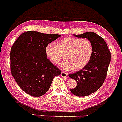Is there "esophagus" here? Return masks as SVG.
<instances>
[{
    "mask_svg": "<svg viewBox=\"0 0 122 122\" xmlns=\"http://www.w3.org/2000/svg\"><path fill=\"white\" fill-rule=\"evenodd\" d=\"M61 76L63 77H65V78H68V73H66V72H62L61 73Z\"/></svg>",
    "mask_w": 122,
    "mask_h": 122,
    "instance_id": "1",
    "label": "esophagus"
}]
</instances>
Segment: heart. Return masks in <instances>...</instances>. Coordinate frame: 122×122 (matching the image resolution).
Listing matches in <instances>:
<instances>
[{"instance_id":"obj_1","label":"heart","mask_w":122,"mask_h":122,"mask_svg":"<svg viewBox=\"0 0 122 122\" xmlns=\"http://www.w3.org/2000/svg\"><path fill=\"white\" fill-rule=\"evenodd\" d=\"M93 44L87 39L67 37L57 42V46L50 43L45 47V53L51 62L57 64L65 57L60 64L64 71L74 68L79 70L86 66L92 57Z\"/></svg>"}]
</instances>
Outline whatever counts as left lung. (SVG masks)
I'll use <instances>...</instances> for the list:
<instances>
[{
    "mask_svg": "<svg viewBox=\"0 0 122 122\" xmlns=\"http://www.w3.org/2000/svg\"><path fill=\"white\" fill-rule=\"evenodd\" d=\"M74 36L87 39L93 46L92 57L86 66L68 75L77 82L76 87L70 89V92L76 96L84 97L96 92L104 83L111 61V53L105 41L96 33L88 32Z\"/></svg>",
    "mask_w": 122,
    "mask_h": 122,
    "instance_id": "obj_1",
    "label": "left lung"
}]
</instances>
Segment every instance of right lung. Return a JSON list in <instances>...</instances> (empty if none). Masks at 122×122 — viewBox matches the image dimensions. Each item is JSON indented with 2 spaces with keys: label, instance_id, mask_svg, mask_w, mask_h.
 <instances>
[{
  "label": "right lung",
  "instance_id": "1",
  "mask_svg": "<svg viewBox=\"0 0 122 122\" xmlns=\"http://www.w3.org/2000/svg\"><path fill=\"white\" fill-rule=\"evenodd\" d=\"M61 36L54 33L28 31L13 44L10 53L12 76L22 90L33 97L47 93L61 71L47 58L45 47Z\"/></svg>",
  "mask_w": 122,
  "mask_h": 122
}]
</instances>
